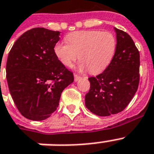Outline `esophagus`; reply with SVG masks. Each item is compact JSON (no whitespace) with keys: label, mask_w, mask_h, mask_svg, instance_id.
<instances>
[{"label":"esophagus","mask_w":154,"mask_h":154,"mask_svg":"<svg viewBox=\"0 0 154 154\" xmlns=\"http://www.w3.org/2000/svg\"><path fill=\"white\" fill-rule=\"evenodd\" d=\"M80 79H81V77H80V76H78V75H77V74H74V81H75V82H77V81H79Z\"/></svg>","instance_id":"esophagus-1"}]
</instances>
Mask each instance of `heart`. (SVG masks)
Masks as SVG:
<instances>
[{
    "instance_id": "heart-1",
    "label": "heart",
    "mask_w": 154,
    "mask_h": 154,
    "mask_svg": "<svg viewBox=\"0 0 154 154\" xmlns=\"http://www.w3.org/2000/svg\"><path fill=\"white\" fill-rule=\"evenodd\" d=\"M68 44L58 42L53 51L60 62L71 67L79 56V68L92 74L103 72L114 57L117 40L109 31H77L65 37Z\"/></svg>"
}]
</instances>
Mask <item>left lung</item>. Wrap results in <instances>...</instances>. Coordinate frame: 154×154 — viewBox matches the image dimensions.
Instances as JSON below:
<instances>
[{
  "label": "left lung",
  "instance_id": "1",
  "mask_svg": "<svg viewBox=\"0 0 154 154\" xmlns=\"http://www.w3.org/2000/svg\"><path fill=\"white\" fill-rule=\"evenodd\" d=\"M114 31V57L102 73L89 77L90 89L85 97L87 109L101 117L124 110L136 94L140 79L138 49L128 33L115 27Z\"/></svg>",
  "mask_w": 154,
  "mask_h": 154
}]
</instances>
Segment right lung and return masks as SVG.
<instances>
[{"mask_svg": "<svg viewBox=\"0 0 154 154\" xmlns=\"http://www.w3.org/2000/svg\"><path fill=\"white\" fill-rule=\"evenodd\" d=\"M60 32L34 28L24 32L8 53L6 78L20 112L32 121L51 116L64 89L73 82V74L54 54Z\"/></svg>", "mask_w": 154, "mask_h": 154, "instance_id": "1", "label": "right lung"}]
</instances>
